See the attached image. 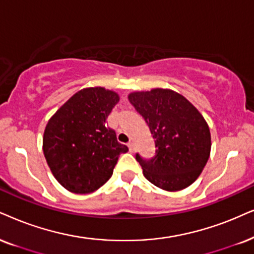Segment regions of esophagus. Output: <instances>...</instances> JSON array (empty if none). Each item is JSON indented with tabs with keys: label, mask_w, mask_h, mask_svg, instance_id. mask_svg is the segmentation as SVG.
<instances>
[{
	"label": "esophagus",
	"mask_w": 254,
	"mask_h": 254,
	"mask_svg": "<svg viewBox=\"0 0 254 254\" xmlns=\"http://www.w3.org/2000/svg\"><path fill=\"white\" fill-rule=\"evenodd\" d=\"M127 146H129L130 152H134V150H136V147H134V143H133V142H129V143H127Z\"/></svg>",
	"instance_id": "esophagus-1"
}]
</instances>
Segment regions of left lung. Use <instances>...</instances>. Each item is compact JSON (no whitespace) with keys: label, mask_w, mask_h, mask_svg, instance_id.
Returning <instances> with one entry per match:
<instances>
[{"label":"left lung","mask_w":254,"mask_h":254,"mask_svg":"<svg viewBox=\"0 0 254 254\" xmlns=\"http://www.w3.org/2000/svg\"><path fill=\"white\" fill-rule=\"evenodd\" d=\"M129 101L155 139L152 158L143 159L136 153L145 178L166 191L190 186L204 169L211 150L210 129L200 112L168 89L133 92Z\"/></svg>","instance_id":"1"}]
</instances>
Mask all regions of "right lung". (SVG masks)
<instances>
[{"instance_id":"1","label":"right lung","mask_w":254,"mask_h":254,"mask_svg":"<svg viewBox=\"0 0 254 254\" xmlns=\"http://www.w3.org/2000/svg\"><path fill=\"white\" fill-rule=\"evenodd\" d=\"M120 97L104 88L83 89L48 122L43 136L47 163L63 188L90 193L111 178L121 153L127 146L117 142L107 118Z\"/></svg>"}]
</instances>
